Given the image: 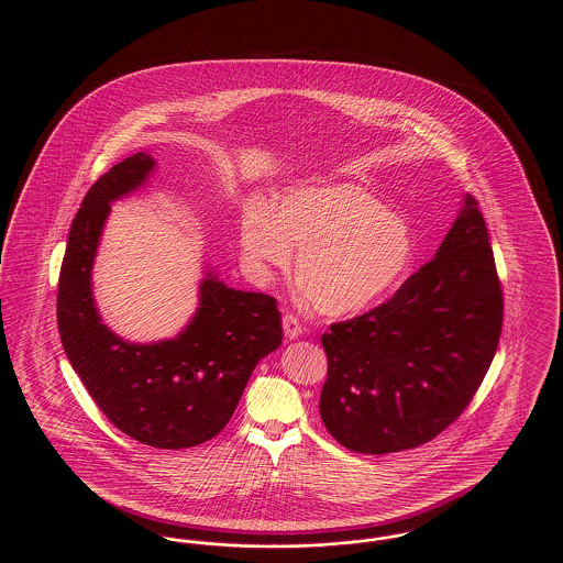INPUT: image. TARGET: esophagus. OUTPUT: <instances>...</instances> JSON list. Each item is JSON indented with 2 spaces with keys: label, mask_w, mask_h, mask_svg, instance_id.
<instances>
[{
  "label": "esophagus",
  "mask_w": 563,
  "mask_h": 563,
  "mask_svg": "<svg viewBox=\"0 0 563 563\" xmlns=\"http://www.w3.org/2000/svg\"><path fill=\"white\" fill-rule=\"evenodd\" d=\"M283 331H285V335L289 338V340H297L299 335H301V331H303V327H301V322L294 314H285L283 317Z\"/></svg>",
  "instance_id": "esophagus-1"
}]
</instances>
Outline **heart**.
Returning a JSON list of instances; mask_svg holds the SVG:
<instances>
[{
	"instance_id": "1",
	"label": "heart",
	"mask_w": 563,
	"mask_h": 563,
	"mask_svg": "<svg viewBox=\"0 0 563 563\" xmlns=\"http://www.w3.org/2000/svg\"><path fill=\"white\" fill-rule=\"evenodd\" d=\"M295 253V278L324 317H352L393 294L407 276L416 242L401 214L354 184L289 189L269 209L251 200L241 219L242 262L269 283Z\"/></svg>"
}]
</instances>
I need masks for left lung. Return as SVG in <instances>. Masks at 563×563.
I'll list each match as a JSON object with an SVG mask.
<instances>
[{"label":"left lung","instance_id":"8db88e82","mask_svg":"<svg viewBox=\"0 0 563 563\" xmlns=\"http://www.w3.org/2000/svg\"><path fill=\"white\" fill-rule=\"evenodd\" d=\"M503 289L479 202L466 194L437 255L397 294L322 333L321 418L358 454H393L454 424L503 331Z\"/></svg>","mask_w":563,"mask_h":563}]
</instances>
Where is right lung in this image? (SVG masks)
Wrapping results in <instances>:
<instances>
[{
    "label": "right lung",
    "mask_w": 563,
    "mask_h": 563,
    "mask_svg": "<svg viewBox=\"0 0 563 563\" xmlns=\"http://www.w3.org/2000/svg\"><path fill=\"white\" fill-rule=\"evenodd\" d=\"M156 162L134 154L84 196L58 276L56 319L65 354L109 422L134 441L184 450L230 422L255 365L283 342L276 299L236 291L211 272L188 327L158 344H131L101 322L90 269L115 198L131 194Z\"/></svg>",
    "instance_id": "right-lung-1"
}]
</instances>
